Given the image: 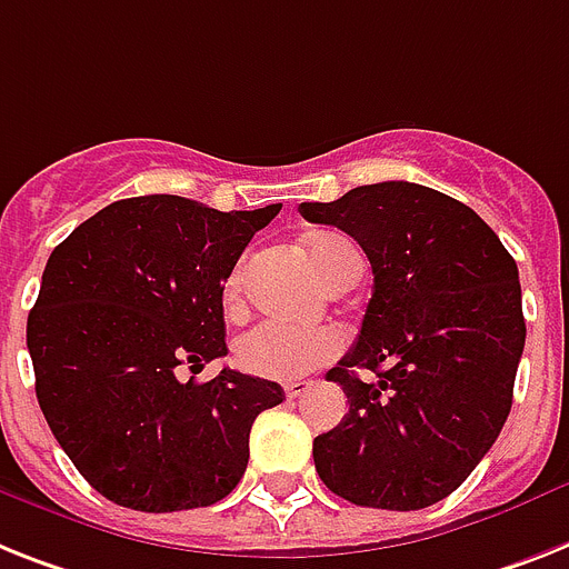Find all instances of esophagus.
I'll list each match as a JSON object with an SVG mask.
<instances>
[{"mask_svg": "<svg viewBox=\"0 0 569 569\" xmlns=\"http://www.w3.org/2000/svg\"><path fill=\"white\" fill-rule=\"evenodd\" d=\"M308 389H311V380H290V383H284V396H288L290 401H296V398H302Z\"/></svg>", "mask_w": 569, "mask_h": 569, "instance_id": "esophagus-1", "label": "esophagus"}]
</instances>
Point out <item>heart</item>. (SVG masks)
Returning <instances> with one entry per match:
<instances>
[{"label":"heart","mask_w":569,"mask_h":569,"mask_svg":"<svg viewBox=\"0 0 569 569\" xmlns=\"http://www.w3.org/2000/svg\"><path fill=\"white\" fill-rule=\"evenodd\" d=\"M342 243H349L340 234H313L308 241V256L311 264L322 279H331L335 270V256ZM243 276L234 270L227 279L223 288V302L227 308H234L241 302ZM346 349V335L340 328H302L288 326L279 319H264L243 331L234 342V360L243 372L256 375L267 380H293L302 375L313 372L319 366L331 363V360Z\"/></svg>","instance_id":"b5f03b06"}]
</instances>
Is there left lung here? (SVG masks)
<instances>
[{
	"instance_id": "obj_1",
	"label": "left lung",
	"mask_w": 569,
	"mask_h": 569,
	"mask_svg": "<svg viewBox=\"0 0 569 569\" xmlns=\"http://www.w3.org/2000/svg\"><path fill=\"white\" fill-rule=\"evenodd\" d=\"M299 211L351 234L375 273L358 342L328 372L349 412L313 439L319 480L355 506L427 509L468 480L509 419L527 340L518 264L477 211L419 182Z\"/></svg>"
}]
</instances>
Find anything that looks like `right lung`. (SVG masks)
Instances as JSON below:
<instances>
[{
	"label": "right lung",
	"mask_w": 569,
	"mask_h": 569,
	"mask_svg": "<svg viewBox=\"0 0 569 569\" xmlns=\"http://www.w3.org/2000/svg\"><path fill=\"white\" fill-rule=\"evenodd\" d=\"M279 209L130 197L49 256L26 331L37 401L66 457L112 503L200 509L241 482L252 421L284 392L234 369L203 383L194 375L227 355L223 281Z\"/></svg>",
	"instance_id": "add662e5"
}]
</instances>
